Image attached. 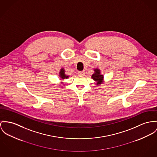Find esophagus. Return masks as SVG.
Returning a JSON list of instances; mask_svg holds the SVG:
<instances>
[{
    "instance_id": "34e87169",
    "label": "esophagus",
    "mask_w": 157,
    "mask_h": 157,
    "mask_svg": "<svg viewBox=\"0 0 157 157\" xmlns=\"http://www.w3.org/2000/svg\"><path fill=\"white\" fill-rule=\"evenodd\" d=\"M84 71H79V72H78V75H79V76H82V75H84Z\"/></svg>"
}]
</instances>
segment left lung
Listing matches in <instances>:
<instances>
[{"label":"left lung","mask_w":157,"mask_h":157,"mask_svg":"<svg viewBox=\"0 0 157 157\" xmlns=\"http://www.w3.org/2000/svg\"><path fill=\"white\" fill-rule=\"evenodd\" d=\"M95 73H94L92 76L91 78L94 80L97 81V85L101 84L103 81V76L100 74V71L98 69H95Z\"/></svg>","instance_id":"left-lung-1"}]
</instances>
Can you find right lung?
Here are the masks:
<instances>
[{
    "mask_svg": "<svg viewBox=\"0 0 157 157\" xmlns=\"http://www.w3.org/2000/svg\"><path fill=\"white\" fill-rule=\"evenodd\" d=\"M60 76L61 79H65V78H68V76H66L64 74V71L63 70V69H61L60 72Z\"/></svg>",
    "mask_w": 157,
    "mask_h": 157,
    "instance_id": "obj_1",
    "label": "right lung"
}]
</instances>
